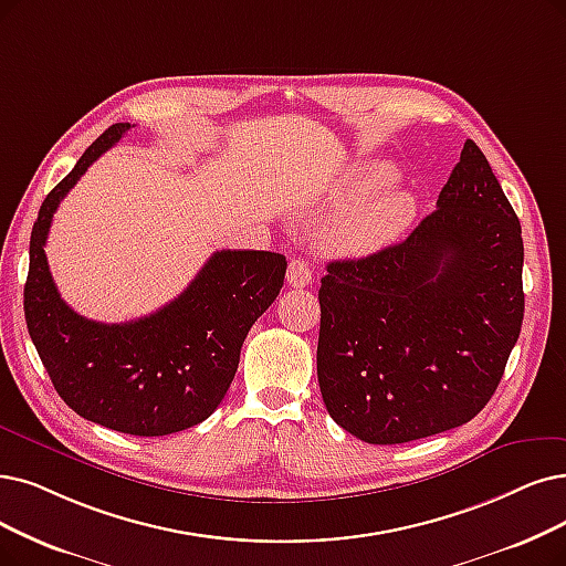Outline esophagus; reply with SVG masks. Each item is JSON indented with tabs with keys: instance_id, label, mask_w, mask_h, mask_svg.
<instances>
[{
	"instance_id": "34e87169",
	"label": "esophagus",
	"mask_w": 566,
	"mask_h": 566,
	"mask_svg": "<svg viewBox=\"0 0 566 566\" xmlns=\"http://www.w3.org/2000/svg\"><path fill=\"white\" fill-rule=\"evenodd\" d=\"M311 276H313L311 274V264L306 260H302V258L290 260V264H287V283L292 287H306L311 283Z\"/></svg>"
}]
</instances>
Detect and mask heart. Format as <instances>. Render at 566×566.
Returning a JSON list of instances; mask_svg holds the SVG:
<instances>
[{
  "label": "heart",
  "instance_id": "heart-1",
  "mask_svg": "<svg viewBox=\"0 0 566 566\" xmlns=\"http://www.w3.org/2000/svg\"><path fill=\"white\" fill-rule=\"evenodd\" d=\"M397 171L386 163H365L346 178L338 207H352L338 216L325 234L334 253L367 255L392 243L416 216V199L395 184Z\"/></svg>",
  "mask_w": 566,
  "mask_h": 566
}]
</instances>
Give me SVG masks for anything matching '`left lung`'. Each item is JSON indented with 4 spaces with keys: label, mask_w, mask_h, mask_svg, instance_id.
Listing matches in <instances>:
<instances>
[{
    "label": "left lung",
    "mask_w": 566,
    "mask_h": 566,
    "mask_svg": "<svg viewBox=\"0 0 566 566\" xmlns=\"http://www.w3.org/2000/svg\"><path fill=\"white\" fill-rule=\"evenodd\" d=\"M523 258L520 220L467 139L406 241L327 264L318 382L334 422L390 446L479 416L523 327Z\"/></svg>",
    "instance_id": "obj_1"
}]
</instances>
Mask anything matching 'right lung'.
<instances>
[{
    "label": "right lung",
    "mask_w": 566,
    "mask_h": 566,
    "mask_svg": "<svg viewBox=\"0 0 566 566\" xmlns=\"http://www.w3.org/2000/svg\"><path fill=\"white\" fill-rule=\"evenodd\" d=\"M129 127L111 125L43 199L30 239L25 321L72 411L123 434L165 437L218 409L237 374L243 338L279 297L287 262L269 251H218L174 302L120 325L87 321L66 306L43 251L53 213Z\"/></svg>",
    "instance_id": "1"
}]
</instances>
